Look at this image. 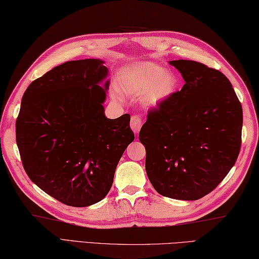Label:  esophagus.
<instances>
[{"label": "esophagus", "instance_id": "34e87169", "mask_svg": "<svg viewBox=\"0 0 259 259\" xmlns=\"http://www.w3.org/2000/svg\"><path fill=\"white\" fill-rule=\"evenodd\" d=\"M142 126V118L140 115H133L131 117V128L133 130L135 134L139 133V131L141 130Z\"/></svg>", "mask_w": 259, "mask_h": 259}]
</instances>
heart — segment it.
<instances>
[{
	"mask_svg": "<svg viewBox=\"0 0 259 259\" xmlns=\"http://www.w3.org/2000/svg\"><path fill=\"white\" fill-rule=\"evenodd\" d=\"M125 87L137 92H150V102L160 103L170 97L177 88V79L172 73L153 63H142L123 76Z\"/></svg>",
	"mask_w": 259,
	"mask_h": 259,
	"instance_id": "b5f03b06",
	"label": "heart"
}]
</instances>
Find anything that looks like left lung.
I'll return each instance as SVG.
<instances>
[{
  "label": "left lung",
  "instance_id": "8db88e82",
  "mask_svg": "<svg viewBox=\"0 0 259 259\" xmlns=\"http://www.w3.org/2000/svg\"><path fill=\"white\" fill-rule=\"evenodd\" d=\"M184 83L151 108L140 131L145 170L161 196L198 200L218 187L239 155L242 108L223 72L173 60Z\"/></svg>",
  "mask_w": 259,
  "mask_h": 259
}]
</instances>
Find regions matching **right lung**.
Wrapping results in <instances>:
<instances>
[{
    "label": "right lung",
    "instance_id": "right-lung-1",
    "mask_svg": "<svg viewBox=\"0 0 259 259\" xmlns=\"http://www.w3.org/2000/svg\"><path fill=\"white\" fill-rule=\"evenodd\" d=\"M104 61L82 59L55 67L30 83L15 134L24 170L41 190L71 207L106 197L116 166L134 141L131 116L104 114L109 81Z\"/></svg>",
    "mask_w": 259,
    "mask_h": 259
}]
</instances>
